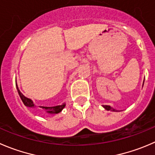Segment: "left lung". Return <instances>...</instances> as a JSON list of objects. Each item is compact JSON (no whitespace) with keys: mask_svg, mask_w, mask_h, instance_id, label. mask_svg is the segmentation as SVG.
<instances>
[{"mask_svg":"<svg viewBox=\"0 0 155 155\" xmlns=\"http://www.w3.org/2000/svg\"><path fill=\"white\" fill-rule=\"evenodd\" d=\"M144 84V83H143ZM103 107L104 108V109H106L107 110H111V111H117L115 109H114L113 107H111L110 106H109V105H103Z\"/></svg>","mask_w":155,"mask_h":155,"instance_id":"left-lung-1","label":"left lung"}]
</instances>
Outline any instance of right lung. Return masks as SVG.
I'll return each instance as SVG.
<instances>
[{
  "mask_svg": "<svg viewBox=\"0 0 155 155\" xmlns=\"http://www.w3.org/2000/svg\"><path fill=\"white\" fill-rule=\"evenodd\" d=\"M16 89H17L18 93H19V95L20 97L21 100L23 102L24 104L25 105L26 107H35V104L33 103L31 99L28 98V97H25L23 94L21 93V91H19V88L17 86V84H16ZM65 105L66 104L64 103L63 104L61 105H58V106H54V107H43V106H39V107L42 108L43 110H46V112L49 113V114H58V113L61 112L64 107H65Z\"/></svg>",
  "mask_w": 155,
  "mask_h": 155,
  "instance_id": "add662e5",
  "label": "right lung"
}]
</instances>
